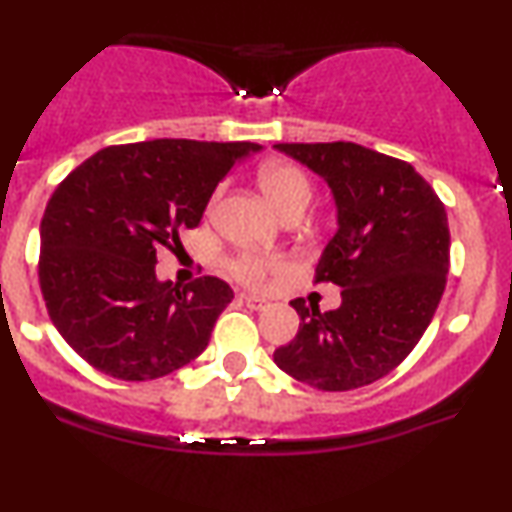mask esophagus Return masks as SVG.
Returning <instances> with one entry per match:
<instances>
[{
	"instance_id": "1",
	"label": "esophagus",
	"mask_w": 512,
	"mask_h": 512,
	"mask_svg": "<svg viewBox=\"0 0 512 512\" xmlns=\"http://www.w3.org/2000/svg\"><path fill=\"white\" fill-rule=\"evenodd\" d=\"M243 303L250 307V310H267L269 307V300H264V298H260V295H250V293H243Z\"/></svg>"
}]
</instances>
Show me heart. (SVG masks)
Instances as JSON below:
<instances>
[{
  "mask_svg": "<svg viewBox=\"0 0 512 512\" xmlns=\"http://www.w3.org/2000/svg\"><path fill=\"white\" fill-rule=\"evenodd\" d=\"M260 188L281 217H286L291 212H305V207L312 200V193H315L310 176L291 162L264 164L260 169ZM281 269V260L255 255V252H245V255H240L231 262V272L240 281L248 283H262L267 276L281 272Z\"/></svg>",
  "mask_w": 512,
  "mask_h": 512,
  "instance_id": "heart-1",
  "label": "heart"
}]
</instances>
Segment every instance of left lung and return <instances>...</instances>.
Returning <instances> with one entry per match:
<instances>
[{
  "label": "left lung",
  "mask_w": 512,
  "mask_h": 512,
  "mask_svg": "<svg viewBox=\"0 0 512 512\" xmlns=\"http://www.w3.org/2000/svg\"><path fill=\"white\" fill-rule=\"evenodd\" d=\"M322 176L336 202V233L317 281L341 286V307L291 300L298 334L274 362L322 391H350L396 369L417 346L446 288V207L415 166L355 143H279Z\"/></svg>",
  "instance_id": "8db88e82"
}]
</instances>
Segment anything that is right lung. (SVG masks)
I'll use <instances>...</instances> for the list:
<instances>
[{
    "label": "right lung",
    "instance_id": "obj_1",
    "mask_svg": "<svg viewBox=\"0 0 512 512\" xmlns=\"http://www.w3.org/2000/svg\"><path fill=\"white\" fill-rule=\"evenodd\" d=\"M255 143L147 140L114 145L76 166L40 224V288L64 341L109 377L145 381L207 348L233 300L217 276L186 288L159 281L157 250L200 224L231 166Z\"/></svg>",
    "mask_w": 512,
    "mask_h": 512
}]
</instances>
